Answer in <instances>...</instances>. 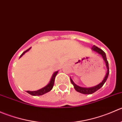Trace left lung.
<instances>
[{"label": "left lung", "mask_w": 122, "mask_h": 122, "mask_svg": "<svg viewBox=\"0 0 122 122\" xmlns=\"http://www.w3.org/2000/svg\"><path fill=\"white\" fill-rule=\"evenodd\" d=\"M92 50H93V51H95V52H97V54H99L100 55H102L103 60L105 61L106 66L107 67V72L105 77H104V79L103 80V81H102L100 83H99V84L96 85V86H94V87H80V86H77V84H76L74 83L72 80L71 79V77H70V80H71V83H72V84L74 86V87L75 90H76L77 92L84 94H93V93H94V92H96V91H97L98 90H99L100 88L101 87L104 85V83H105V82L106 81L107 79L108 78V76H109V63H108V61L107 60L106 55L105 52H104L103 50L100 49L99 48H98L97 46H95V45H93V47L92 48Z\"/></svg>", "instance_id": "obj_1"}]
</instances>
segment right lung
Segmentation results:
<instances>
[{
    "mask_svg": "<svg viewBox=\"0 0 122 122\" xmlns=\"http://www.w3.org/2000/svg\"><path fill=\"white\" fill-rule=\"evenodd\" d=\"M30 48H31V47L29 48L28 49V50H27L26 51H24V52H23V53L20 55L19 58H21L22 56L23 55L26 53V52H28V51H29V50H30ZM58 71H55V72H54V74H52V77H51V80H50V82H49L48 84L46 85V86H45V87H43V88H41V89L38 90L26 91V92L28 93H29V94H30V95L35 96H36L43 95V94H45V93H48V92H50V91L52 89V88H53V86L54 84V80H55V77H56V74H58Z\"/></svg>",
    "mask_w": 122,
    "mask_h": 122,
    "instance_id": "add662e5",
    "label": "right lung"
}]
</instances>
